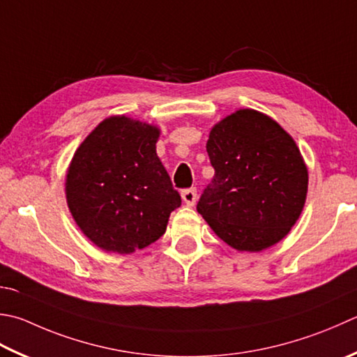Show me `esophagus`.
Wrapping results in <instances>:
<instances>
[{
  "mask_svg": "<svg viewBox=\"0 0 357 357\" xmlns=\"http://www.w3.org/2000/svg\"><path fill=\"white\" fill-rule=\"evenodd\" d=\"M181 197H183V201L187 206H195V202H197V190L195 188H187V190H183Z\"/></svg>",
  "mask_w": 357,
  "mask_h": 357,
  "instance_id": "esophagus-1",
  "label": "esophagus"
}]
</instances>
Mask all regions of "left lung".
Wrapping results in <instances>:
<instances>
[{
  "label": "left lung",
  "mask_w": 357,
  "mask_h": 357,
  "mask_svg": "<svg viewBox=\"0 0 357 357\" xmlns=\"http://www.w3.org/2000/svg\"><path fill=\"white\" fill-rule=\"evenodd\" d=\"M206 149L215 176L197 208L213 232L240 252L283 240L308 193V167L289 132L241 108L213 125Z\"/></svg>",
  "instance_id": "1"
}]
</instances>
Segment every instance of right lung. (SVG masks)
<instances>
[{"instance_id":"obj_1","label":"right lung","mask_w":357,"mask_h":357,"mask_svg":"<svg viewBox=\"0 0 357 357\" xmlns=\"http://www.w3.org/2000/svg\"><path fill=\"white\" fill-rule=\"evenodd\" d=\"M160 130L128 116L102 121L75 150L66 202L97 248L127 255L162 236L181 197L156 153Z\"/></svg>"}]
</instances>
